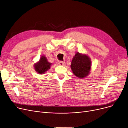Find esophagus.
<instances>
[{"label": "esophagus", "instance_id": "esophagus-1", "mask_svg": "<svg viewBox=\"0 0 128 128\" xmlns=\"http://www.w3.org/2000/svg\"><path fill=\"white\" fill-rule=\"evenodd\" d=\"M66 64V62H64V61H60L59 62V64L60 66H64Z\"/></svg>", "mask_w": 128, "mask_h": 128}]
</instances>
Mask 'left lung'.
<instances>
[{"mask_svg": "<svg viewBox=\"0 0 128 128\" xmlns=\"http://www.w3.org/2000/svg\"><path fill=\"white\" fill-rule=\"evenodd\" d=\"M91 65V60L87 55L76 52L72 58L70 67L76 77L81 79L89 75Z\"/></svg>", "mask_w": 128, "mask_h": 128, "instance_id": "1", "label": "left lung"}]
</instances>
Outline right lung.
Returning <instances> with one entry per match:
<instances>
[{"label":"right lung","mask_w":128,"mask_h":128,"mask_svg":"<svg viewBox=\"0 0 128 128\" xmlns=\"http://www.w3.org/2000/svg\"><path fill=\"white\" fill-rule=\"evenodd\" d=\"M52 64L49 62L47 58L44 56H42L39 61L34 64V68L36 72L39 74H44L50 68Z\"/></svg>","instance_id":"add662e5"}]
</instances>
